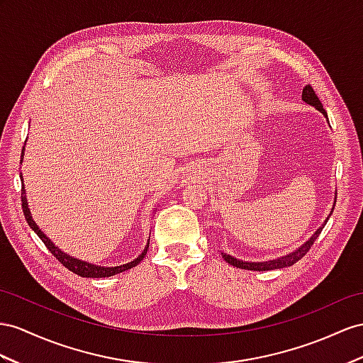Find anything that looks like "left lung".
Wrapping results in <instances>:
<instances>
[{
	"label": "left lung",
	"instance_id": "8db88e82",
	"mask_svg": "<svg viewBox=\"0 0 363 363\" xmlns=\"http://www.w3.org/2000/svg\"><path fill=\"white\" fill-rule=\"evenodd\" d=\"M302 99L306 102V104H310V106L318 108L319 111H322V113L325 115V118L328 119L327 111H325L320 99L318 98V95H315V91L313 90V87H311L310 84H306V86L303 87ZM327 220H328V218H327ZM327 220H325V222H327ZM323 225H325V224H323ZM322 228H323V227H320L318 231H315V233H314L308 240H306V242H305L301 248H297L296 252H293V253H290V255H286V256H284V257L274 259V261H268V262H244V261H238L236 257L230 256V255H225V253H222V257H224L230 265L238 267V268H242V270H253V272H267V270H276V268L291 267V265L296 264L297 261H301V259H302L306 253L310 252V248L313 247L314 240L319 238Z\"/></svg>",
	"mask_w": 363,
	"mask_h": 363
}]
</instances>
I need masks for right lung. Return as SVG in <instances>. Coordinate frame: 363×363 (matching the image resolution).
<instances>
[{"label":"right lung","mask_w":363,"mask_h":363,"mask_svg":"<svg viewBox=\"0 0 363 363\" xmlns=\"http://www.w3.org/2000/svg\"><path fill=\"white\" fill-rule=\"evenodd\" d=\"M21 161H23V155H21ZM21 207H23V211H24V216H26V220L27 224H29V227L35 231L36 235H38V238L43 240L44 245L48 247L49 252L58 259V261L67 268V270H70L72 273H75L78 276H82V277H108V276H115L118 273H123L125 270H130V268L138 265L139 262L143 261L145 253H147V248L144 250V252L139 255L135 261L128 262L125 265H119V267H98V265H91V264H87V262H82V261H78V259L75 257H70L69 255L62 253L61 250L58 247H55L52 240L45 236L43 231L38 228V225L35 224V220L32 219L30 216V210L29 207H27V199H26V190H24V185H21Z\"/></svg>","instance_id":"1"}]
</instances>
